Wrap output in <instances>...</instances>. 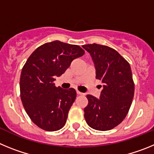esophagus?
<instances>
[{"mask_svg": "<svg viewBox=\"0 0 154 154\" xmlns=\"http://www.w3.org/2000/svg\"><path fill=\"white\" fill-rule=\"evenodd\" d=\"M76 93H77V95H79V96H83L84 95V93H82V92H79V91H76Z\"/></svg>", "mask_w": 154, "mask_h": 154, "instance_id": "obj_1", "label": "esophagus"}]
</instances>
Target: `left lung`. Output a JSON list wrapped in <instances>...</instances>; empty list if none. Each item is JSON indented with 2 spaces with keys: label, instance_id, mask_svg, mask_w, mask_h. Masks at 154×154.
<instances>
[{
  "label": "left lung",
  "instance_id": "1",
  "mask_svg": "<svg viewBox=\"0 0 154 154\" xmlns=\"http://www.w3.org/2000/svg\"><path fill=\"white\" fill-rule=\"evenodd\" d=\"M82 48L90 54L96 78L103 87L99 99L86 96L89 103L84 109L85 121L94 130H112L125 119L132 104L134 82L131 68L112 48L98 44L85 45Z\"/></svg>",
  "mask_w": 154,
  "mask_h": 154
}]
</instances>
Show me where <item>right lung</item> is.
I'll return each mask as SVG.
<instances>
[{"instance_id":"right-lung-1","label":"right lung","mask_w":154,"mask_h":154,"mask_svg":"<svg viewBox=\"0 0 154 154\" xmlns=\"http://www.w3.org/2000/svg\"><path fill=\"white\" fill-rule=\"evenodd\" d=\"M84 54L79 45L54 41L37 48L23 66L21 102L31 121L42 130L56 131L65 126L76 92L56 87L54 81Z\"/></svg>"}]
</instances>
